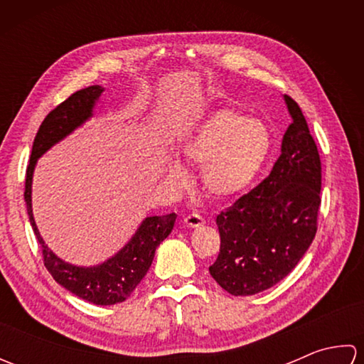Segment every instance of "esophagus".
Returning a JSON list of instances; mask_svg holds the SVG:
<instances>
[{"label":"esophagus","mask_w":364,"mask_h":364,"mask_svg":"<svg viewBox=\"0 0 364 364\" xmlns=\"http://www.w3.org/2000/svg\"><path fill=\"white\" fill-rule=\"evenodd\" d=\"M184 223H186L189 228H198V227L203 225L205 219L200 214L192 213V214H188L186 218H184Z\"/></svg>","instance_id":"1"}]
</instances>
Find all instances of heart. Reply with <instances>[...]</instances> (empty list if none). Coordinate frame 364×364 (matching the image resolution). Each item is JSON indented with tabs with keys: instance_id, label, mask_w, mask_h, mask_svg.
Wrapping results in <instances>:
<instances>
[{
	"instance_id": "b5f03b06",
	"label": "heart",
	"mask_w": 364,
	"mask_h": 364,
	"mask_svg": "<svg viewBox=\"0 0 364 364\" xmlns=\"http://www.w3.org/2000/svg\"><path fill=\"white\" fill-rule=\"evenodd\" d=\"M270 150L272 136L264 123L231 109L213 112L178 149L183 161L200 166L202 188L215 200L233 198L249 189ZM164 178L168 186L181 188L186 172L170 162Z\"/></svg>"
}]
</instances>
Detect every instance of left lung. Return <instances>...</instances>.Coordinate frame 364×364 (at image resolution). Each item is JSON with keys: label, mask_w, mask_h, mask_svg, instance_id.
I'll return each instance as SVG.
<instances>
[{"label": "left lung", "mask_w": 364, "mask_h": 364, "mask_svg": "<svg viewBox=\"0 0 364 364\" xmlns=\"http://www.w3.org/2000/svg\"><path fill=\"white\" fill-rule=\"evenodd\" d=\"M284 103L292 123L280 158L266 180L215 219L220 252L210 274L231 296H253L282 282L318 230L319 151L299 105L288 95Z\"/></svg>", "instance_id": "obj_1"}]
</instances>
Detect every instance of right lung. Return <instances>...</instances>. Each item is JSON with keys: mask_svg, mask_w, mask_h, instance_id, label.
<instances>
[{"mask_svg": "<svg viewBox=\"0 0 364 364\" xmlns=\"http://www.w3.org/2000/svg\"><path fill=\"white\" fill-rule=\"evenodd\" d=\"M103 90L102 86H90L75 92L46 115L36 134L29 166L26 168L25 202L29 222L42 247L45 267L48 269L54 280L64 286L67 291L90 304L115 305L127 300L149 272L156 247L172 233L176 214L170 213L144 219L133 237L114 257L102 264L84 267L70 264L50 250V247L45 244L38 233L33 215V203H31L33 202L31 200L33 175L38 158L94 115V107Z\"/></svg>", "mask_w": 364, "mask_h": 364, "instance_id": "right-lung-1", "label": "right lung"}]
</instances>
